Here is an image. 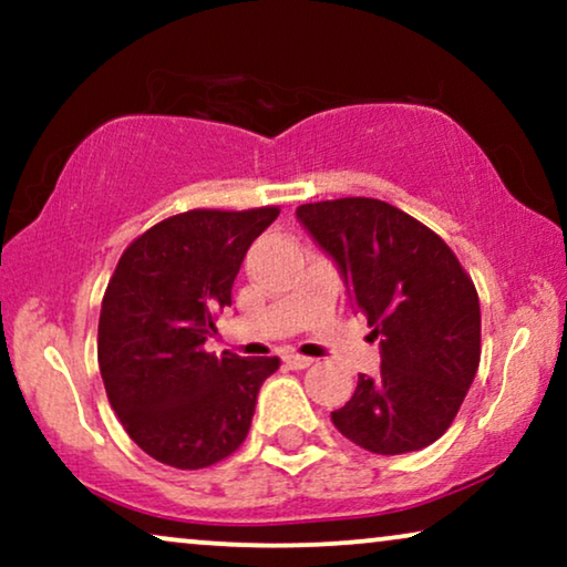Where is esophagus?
Here are the masks:
<instances>
[{
    "label": "esophagus",
    "mask_w": 567,
    "mask_h": 567,
    "mask_svg": "<svg viewBox=\"0 0 567 567\" xmlns=\"http://www.w3.org/2000/svg\"><path fill=\"white\" fill-rule=\"evenodd\" d=\"M284 361H286V367H291V369H307V367H312L315 359H309V355H299V353H286Z\"/></svg>",
    "instance_id": "esophagus-1"
}]
</instances>
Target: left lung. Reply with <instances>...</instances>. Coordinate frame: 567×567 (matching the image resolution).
<instances>
[{
    "label": "left lung",
    "mask_w": 567,
    "mask_h": 567,
    "mask_svg": "<svg viewBox=\"0 0 567 567\" xmlns=\"http://www.w3.org/2000/svg\"><path fill=\"white\" fill-rule=\"evenodd\" d=\"M297 219L367 315L382 369L359 377L332 423L374 454H408L452 425L480 367V299L429 227L377 198L305 204Z\"/></svg>",
    "instance_id": "obj_1"
}]
</instances>
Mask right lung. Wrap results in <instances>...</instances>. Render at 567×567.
Segmentation results:
<instances>
[{
  "label": "right lung",
  "mask_w": 567,
  "mask_h": 567,
  "mask_svg": "<svg viewBox=\"0 0 567 567\" xmlns=\"http://www.w3.org/2000/svg\"><path fill=\"white\" fill-rule=\"evenodd\" d=\"M278 208H196L154 224L121 255L97 328V363L123 429L177 470L221 462L250 431L270 359L206 353L247 250Z\"/></svg>",
  "instance_id": "add662e5"
}]
</instances>
